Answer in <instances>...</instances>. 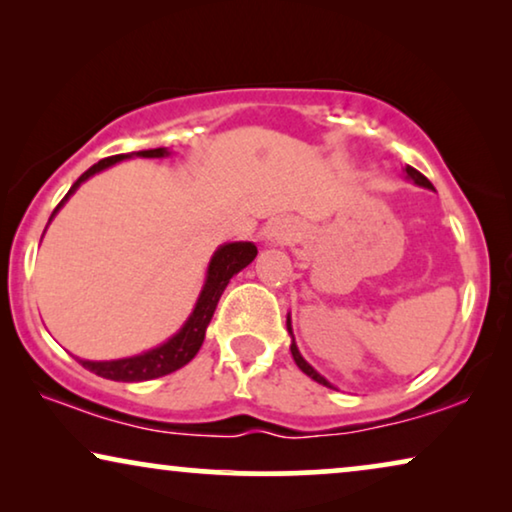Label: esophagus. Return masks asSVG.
<instances>
[{
  "mask_svg": "<svg viewBox=\"0 0 512 512\" xmlns=\"http://www.w3.org/2000/svg\"><path fill=\"white\" fill-rule=\"evenodd\" d=\"M272 235H275V237H277V240H284V237H286V235H289V233H286V230H284V226H275V230H272Z\"/></svg>",
  "mask_w": 512,
  "mask_h": 512,
  "instance_id": "obj_1",
  "label": "esophagus"
}]
</instances>
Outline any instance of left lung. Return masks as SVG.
<instances>
[{
    "label": "left lung",
    "mask_w": 512,
    "mask_h": 512,
    "mask_svg": "<svg viewBox=\"0 0 512 512\" xmlns=\"http://www.w3.org/2000/svg\"><path fill=\"white\" fill-rule=\"evenodd\" d=\"M405 172H408V177H410L412 181H415V184H417V186H426V188H433V186H431V181H429V179H426L422 172H417V170H415V167H410V165H408V167H405ZM286 326H289V333H291V321H286ZM291 354H293V361H296V366H298L300 370H303V373H305L307 377H312V380H314V382L324 384V387H331V384H328V382L324 380V377H321V375L317 373V370H314V368L310 366V363H307V361L303 359V356H300V352H298V347H296V342H291Z\"/></svg>",
    "instance_id": "8db88e82"
}]
</instances>
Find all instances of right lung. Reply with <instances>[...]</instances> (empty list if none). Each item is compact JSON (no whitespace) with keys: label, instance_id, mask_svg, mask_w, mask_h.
<instances>
[{"label":"right lung","instance_id":"add662e5","mask_svg":"<svg viewBox=\"0 0 512 512\" xmlns=\"http://www.w3.org/2000/svg\"><path fill=\"white\" fill-rule=\"evenodd\" d=\"M137 156L142 158H163L167 156L165 149H149V151H137ZM130 158L128 153H118V156H109L102 158L100 163H95L90 170L81 174L79 179L74 181V186L69 188V193L60 200V205L53 209V214L65 205L69 195H72L76 188L81 186V181H86L88 177H93L95 172L104 170V167L118 163V160ZM53 219V216H51ZM256 247L251 242H233V244H223V247L216 251L212 256V263H209L207 270V282L205 289H202L198 305L184 328L156 349L146 352L142 356H132V359H118V361H81L83 368H88L90 373L107 377V380H116V382H144V380H153V377H163L170 375L174 370H179L181 366H186L188 361L198 354V349L202 347V340H205V331L207 324L212 321V314L216 310V303H219L223 289H226L230 277L237 275L242 268L256 258Z\"/></svg>","mask_w":512,"mask_h":512}]
</instances>
